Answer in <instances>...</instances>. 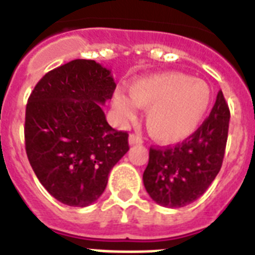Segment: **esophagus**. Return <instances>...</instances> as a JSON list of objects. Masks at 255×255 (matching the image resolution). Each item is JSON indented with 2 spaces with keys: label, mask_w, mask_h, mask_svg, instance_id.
Wrapping results in <instances>:
<instances>
[{
  "label": "esophagus",
  "mask_w": 255,
  "mask_h": 255,
  "mask_svg": "<svg viewBox=\"0 0 255 255\" xmlns=\"http://www.w3.org/2000/svg\"><path fill=\"white\" fill-rule=\"evenodd\" d=\"M142 137L138 134H130L129 135V143L130 145H141L142 143Z\"/></svg>",
  "instance_id": "obj_1"
}]
</instances>
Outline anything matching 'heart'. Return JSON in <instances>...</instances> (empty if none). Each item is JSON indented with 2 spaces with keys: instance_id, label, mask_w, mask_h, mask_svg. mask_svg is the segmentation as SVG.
Wrapping results in <instances>:
<instances>
[{
  "instance_id": "1",
  "label": "heart",
  "mask_w": 255,
  "mask_h": 255,
  "mask_svg": "<svg viewBox=\"0 0 255 255\" xmlns=\"http://www.w3.org/2000/svg\"><path fill=\"white\" fill-rule=\"evenodd\" d=\"M130 97L114 93L113 108L124 120H133L138 108L146 110V128L161 143H177L190 137L212 105V89L205 81L177 72L134 81Z\"/></svg>"
}]
</instances>
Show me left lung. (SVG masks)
<instances>
[{"mask_svg":"<svg viewBox=\"0 0 255 255\" xmlns=\"http://www.w3.org/2000/svg\"><path fill=\"white\" fill-rule=\"evenodd\" d=\"M230 110L222 92L210 116L182 143L150 147L143 185L151 199L165 208H183L208 190L224 161Z\"/></svg>","mask_w":255,"mask_h":255,"instance_id":"left-lung-1","label":"left lung"}]
</instances>
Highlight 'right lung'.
<instances>
[{"mask_svg": "<svg viewBox=\"0 0 255 255\" xmlns=\"http://www.w3.org/2000/svg\"><path fill=\"white\" fill-rule=\"evenodd\" d=\"M114 89L109 69L74 60L46 73L27 100L29 162L42 186L68 206L96 202L129 150L128 133L113 129L102 110Z\"/></svg>", "mask_w": 255, "mask_h": 255, "instance_id": "right-lung-1", "label": "right lung"}]
</instances>
